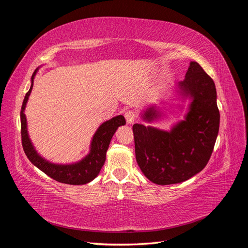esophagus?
<instances>
[{"mask_svg":"<svg viewBox=\"0 0 248 248\" xmlns=\"http://www.w3.org/2000/svg\"><path fill=\"white\" fill-rule=\"evenodd\" d=\"M124 116H125L126 121H127V123H128V124H131V123H133L134 121H136V117H137L136 116V112H134L131 109L126 110L124 112Z\"/></svg>","mask_w":248,"mask_h":248,"instance_id":"esophagus-1","label":"esophagus"}]
</instances>
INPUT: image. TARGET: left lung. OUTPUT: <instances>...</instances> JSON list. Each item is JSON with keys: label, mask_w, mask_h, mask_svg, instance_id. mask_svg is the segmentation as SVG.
Here are the masks:
<instances>
[{"label": "left lung", "mask_w": 248, "mask_h": 248, "mask_svg": "<svg viewBox=\"0 0 248 248\" xmlns=\"http://www.w3.org/2000/svg\"><path fill=\"white\" fill-rule=\"evenodd\" d=\"M180 93L190 97L185 119L170 131L152 126H132L136 158L144 175L158 185L186 181L206 167L219 130V110L213 79L199 63L190 62ZM160 117L156 107L148 108L142 119L152 122Z\"/></svg>", "instance_id": "1"}]
</instances>
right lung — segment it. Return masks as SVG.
<instances>
[{
  "mask_svg": "<svg viewBox=\"0 0 248 248\" xmlns=\"http://www.w3.org/2000/svg\"><path fill=\"white\" fill-rule=\"evenodd\" d=\"M37 71H38V68L33 73L31 88H30L28 93L25 96L20 110L21 144L22 148H24V151L29 160L35 167L41 170L43 172H46L47 176L56 180L58 182L71 185H82L91 182L99 174L101 168L103 167L104 161H106L107 151L112 136H114V133L116 132L119 126L126 124L125 118L120 115L102 123L94 134L90 153L79 162L72 164H56L46 160L36 152L34 146L32 145V141L29 138L27 129V119L24 112L29 96L32 91L33 81Z\"/></svg>",
  "mask_w": 248,
  "mask_h": 248,
  "instance_id": "1",
  "label": "right lung"
}]
</instances>
